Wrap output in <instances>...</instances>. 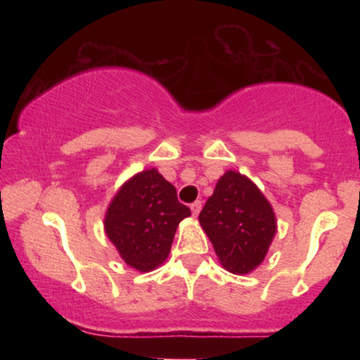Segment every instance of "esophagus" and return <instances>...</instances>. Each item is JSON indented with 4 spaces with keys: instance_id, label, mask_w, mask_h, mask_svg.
<instances>
[{
    "instance_id": "obj_1",
    "label": "esophagus",
    "mask_w": 360,
    "mask_h": 360,
    "mask_svg": "<svg viewBox=\"0 0 360 360\" xmlns=\"http://www.w3.org/2000/svg\"><path fill=\"white\" fill-rule=\"evenodd\" d=\"M191 212L194 217H198V213L201 212V201H194V203H191Z\"/></svg>"
}]
</instances>
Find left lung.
<instances>
[{"mask_svg":"<svg viewBox=\"0 0 360 360\" xmlns=\"http://www.w3.org/2000/svg\"><path fill=\"white\" fill-rule=\"evenodd\" d=\"M200 223L212 240L221 266L233 274H247L266 257L276 233V217L259 188L229 171L200 213Z\"/></svg>","mask_w":360,"mask_h":360,"instance_id":"1","label":"left lung"}]
</instances>
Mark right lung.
<instances>
[{
    "label": "right lung",
    "instance_id": "add662e5",
    "mask_svg": "<svg viewBox=\"0 0 360 360\" xmlns=\"http://www.w3.org/2000/svg\"><path fill=\"white\" fill-rule=\"evenodd\" d=\"M189 214L174 186L148 169L122 186L108 206L105 230L128 266L148 272L167 259L177 225Z\"/></svg>",
    "mask_w": 360,
    "mask_h": 360
}]
</instances>
